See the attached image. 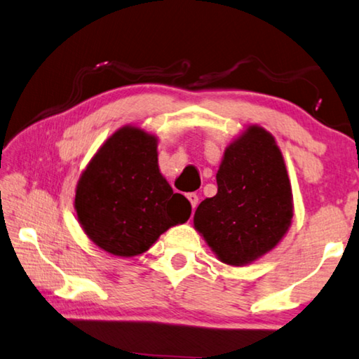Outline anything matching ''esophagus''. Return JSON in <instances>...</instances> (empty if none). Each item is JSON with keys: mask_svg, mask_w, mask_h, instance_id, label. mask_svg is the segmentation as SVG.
Returning <instances> with one entry per match:
<instances>
[{"mask_svg": "<svg viewBox=\"0 0 359 359\" xmlns=\"http://www.w3.org/2000/svg\"><path fill=\"white\" fill-rule=\"evenodd\" d=\"M187 200H189V202H191L192 208H197V205H198V196H197V194H194V192L187 194Z\"/></svg>", "mask_w": 359, "mask_h": 359, "instance_id": "esophagus-1", "label": "esophagus"}]
</instances>
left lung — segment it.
Listing matches in <instances>:
<instances>
[{"label": "left lung", "mask_w": 359, "mask_h": 359, "mask_svg": "<svg viewBox=\"0 0 359 359\" xmlns=\"http://www.w3.org/2000/svg\"><path fill=\"white\" fill-rule=\"evenodd\" d=\"M216 181L217 194L198 205L194 227L225 265H249L292 225V186L274 137L248 126L225 149Z\"/></svg>", "instance_id": "8db88e82"}]
</instances>
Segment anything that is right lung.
Wrapping results in <instances>:
<instances>
[{
    "instance_id": "obj_1",
    "label": "right lung",
    "mask_w": 359,
    "mask_h": 359,
    "mask_svg": "<svg viewBox=\"0 0 359 359\" xmlns=\"http://www.w3.org/2000/svg\"><path fill=\"white\" fill-rule=\"evenodd\" d=\"M74 208L85 235L124 259L147 252L192 210L161 173L157 137L137 126L113 132L93 156L75 187Z\"/></svg>"
}]
</instances>
